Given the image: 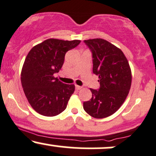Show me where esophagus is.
<instances>
[{
  "instance_id": "1",
  "label": "esophagus",
  "mask_w": 156,
  "mask_h": 156,
  "mask_svg": "<svg viewBox=\"0 0 156 156\" xmlns=\"http://www.w3.org/2000/svg\"><path fill=\"white\" fill-rule=\"evenodd\" d=\"M76 89H77V90H80V89H82V87H80V86L76 85Z\"/></svg>"
}]
</instances>
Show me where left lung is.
Wrapping results in <instances>:
<instances>
[{"label": "left lung", "instance_id": "1", "mask_svg": "<svg viewBox=\"0 0 156 156\" xmlns=\"http://www.w3.org/2000/svg\"><path fill=\"white\" fill-rule=\"evenodd\" d=\"M92 53L93 73L98 76L100 89H90L92 97L83 103L87 114L97 119L112 115L129 93L132 75L128 59L119 48L103 39L84 40Z\"/></svg>", "mask_w": 156, "mask_h": 156}]
</instances>
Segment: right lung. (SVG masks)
Instances as JSON below:
<instances>
[{
    "label": "right lung",
    "mask_w": 156,
    "mask_h": 156,
    "mask_svg": "<svg viewBox=\"0 0 156 156\" xmlns=\"http://www.w3.org/2000/svg\"><path fill=\"white\" fill-rule=\"evenodd\" d=\"M80 40L48 39L31 48L22 71L21 83L28 103L39 114L54 117L64 112L75 91L74 84H65L54 74L59 72L64 56Z\"/></svg>",
    "instance_id": "1"
}]
</instances>
